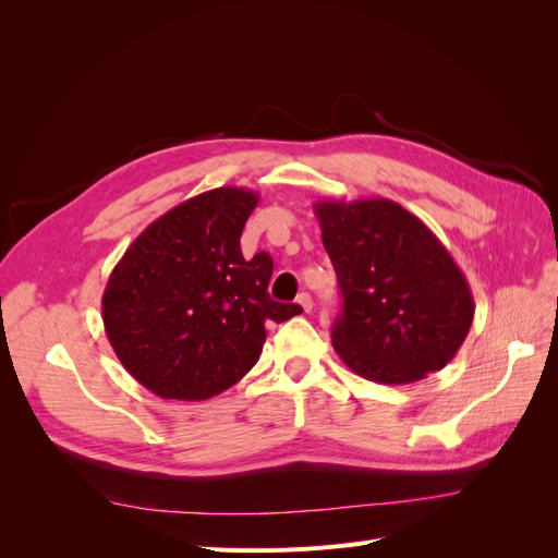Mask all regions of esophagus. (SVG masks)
<instances>
[{
  "mask_svg": "<svg viewBox=\"0 0 558 558\" xmlns=\"http://www.w3.org/2000/svg\"><path fill=\"white\" fill-rule=\"evenodd\" d=\"M295 302L302 307V312H312V307H314V302H312V295H310V293H300Z\"/></svg>",
  "mask_w": 558,
  "mask_h": 558,
  "instance_id": "obj_1",
  "label": "esophagus"
}]
</instances>
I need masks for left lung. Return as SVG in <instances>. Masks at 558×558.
I'll use <instances>...</instances> for the list:
<instances>
[{
  "mask_svg": "<svg viewBox=\"0 0 558 558\" xmlns=\"http://www.w3.org/2000/svg\"><path fill=\"white\" fill-rule=\"evenodd\" d=\"M314 214L344 305L332 347L359 377L412 384L465 342L475 300L430 228L393 199H324Z\"/></svg>",
  "mask_w": 558,
  "mask_h": 558,
  "instance_id": "8db88e82",
  "label": "left lung"
}]
</instances>
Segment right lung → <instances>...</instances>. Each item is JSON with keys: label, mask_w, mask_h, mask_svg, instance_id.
<instances>
[{"label": "right lung", "mask_w": 558, "mask_h": 558, "mask_svg": "<svg viewBox=\"0 0 558 558\" xmlns=\"http://www.w3.org/2000/svg\"><path fill=\"white\" fill-rule=\"evenodd\" d=\"M258 193L223 185L156 218L118 260L102 320L118 361L165 400H209L258 363L267 320L302 310L267 295L272 258L242 256Z\"/></svg>", "instance_id": "right-lung-1"}]
</instances>
